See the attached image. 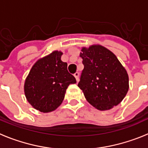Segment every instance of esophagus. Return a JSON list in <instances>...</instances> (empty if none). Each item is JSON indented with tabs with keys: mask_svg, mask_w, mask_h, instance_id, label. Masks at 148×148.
<instances>
[{
	"mask_svg": "<svg viewBox=\"0 0 148 148\" xmlns=\"http://www.w3.org/2000/svg\"><path fill=\"white\" fill-rule=\"evenodd\" d=\"M74 76H75V79H76V81L78 82V77H79V73H75V74H74Z\"/></svg>",
	"mask_w": 148,
	"mask_h": 148,
	"instance_id": "esophagus-1",
	"label": "esophagus"
}]
</instances>
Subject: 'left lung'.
<instances>
[{"mask_svg": "<svg viewBox=\"0 0 148 148\" xmlns=\"http://www.w3.org/2000/svg\"><path fill=\"white\" fill-rule=\"evenodd\" d=\"M84 70L78 87L91 105L108 110L118 105L129 90V77L115 54L99 44L82 47Z\"/></svg>", "mask_w": 148, "mask_h": 148, "instance_id": "left-lung-1", "label": "left lung"}]
</instances>
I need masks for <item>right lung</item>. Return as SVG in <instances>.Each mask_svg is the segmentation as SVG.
Masks as SVG:
<instances>
[{"label":"right lung","mask_w":148,"mask_h":148,"mask_svg":"<svg viewBox=\"0 0 148 148\" xmlns=\"http://www.w3.org/2000/svg\"><path fill=\"white\" fill-rule=\"evenodd\" d=\"M63 53L53 51L38 60L31 68L24 83L27 100L35 109L49 113L59 107L75 77L67 70V64L61 58Z\"/></svg>","instance_id":"add662e5"}]
</instances>
